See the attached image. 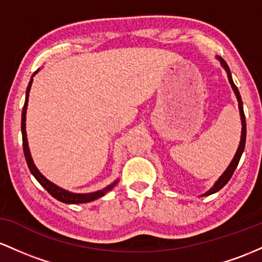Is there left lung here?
I'll use <instances>...</instances> for the list:
<instances>
[{
  "mask_svg": "<svg viewBox=\"0 0 262 262\" xmlns=\"http://www.w3.org/2000/svg\"><path fill=\"white\" fill-rule=\"evenodd\" d=\"M220 63H222V66L225 68L226 73H228V78H229V81H230V85L231 88H233L235 95H236V99L237 101H239V110H240V116H242V125H243V128H242V141H240V145H239V148H237L236 154H235V157L233 158V161H231V163L229 164V167L226 168V170L224 173L222 174V177L218 179V182H216L215 184H214V187L211 188L210 190H208L205 194L203 195H210L213 194V193H216L218 190L222 189L223 187L225 186L226 183L229 182V179L231 178V176H233L234 170L236 169L237 164H239V161L240 158H242V155L244 152V148H245V141H246V120H245V114H244V108H243V101H242V96H240V93L239 90H237L236 85L234 84L233 79H231V73H230V69H229L228 64H226V61L223 59V58H219Z\"/></svg>",
  "mask_w": 262,
  "mask_h": 262,
  "instance_id": "obj_1",
  "label": "left lung"
}]
</instances>
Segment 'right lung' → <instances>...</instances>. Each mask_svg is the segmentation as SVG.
I'll return each mask as SVG.
<instances>
[{"label": "right lung", "instance_id": "right-lung-1", "mask_svg": "<svg viewBox=\"0 0 262 262\" xmlns=\"http://www.w3.org/2000/svg\"><path fill=\"white\" fill-rule=\"evenodd\" d=\"M38 72L36 70L34 74ZM34 74L32 75L33 78ZM31 78V81H29L28 86H27V92H26V101L25 105H23V110H22V122H20V130H22V142H23V152H25V157H26V162L28 164V168L31 170L32 174L34 176V178L37 179L38 182L40 183L44 189L49 193L52 196H54L55 199H58L59 202L67 203V204H79V203H88L95 201V199L100 198V196L105 195V193H107L108 190L113 189V187L115 186L117 182L113 183L111 186H108L102 190H98L95 193H88V194H76V193H70L68 190L61 189V188L57 187L55 184H53L52 182H49L48 179L44 178L42 174H40L39 170L37 169V167L34 166L33 161H32L31 154H29V148H28V142H27V134H26V111H27V105H28V95H29V90H31V85L33 79Z\"/></svg>", "mask_w": 262, "mask_h": 262}]
</instances>
